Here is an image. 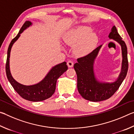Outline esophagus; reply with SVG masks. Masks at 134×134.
<instances>
[{"mask_svg": "<svg viewBox=\"0 0 134 134\" xmlns=\"http://www.w3.org/2000/svg\"><path fill=\"white\" fill-rule=\"evenodd\" d=\"M67 65H68V67H69V68L72 67H73V65H74V64H73V62H72V61H71V60L69 61V62H67Z\"/></svg>", "mask_w": 134, "mask_h": 134, "instance_id": "1", "label": "esophagus"}]
</instances>
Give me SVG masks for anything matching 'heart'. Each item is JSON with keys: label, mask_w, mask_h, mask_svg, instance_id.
I'll use <instances>...</instances> for the list:
<instances>
[{"label": "heart", "mask_w": 134, "mask_h": 134, "mask_svg": "<svg viewBox=\"0 0 134 134\" xmlns=\"http://www.w3.org/2000/svg\"><path fill=\"white\" fill-rule=\"evenodd\" d=\"M92 29L81 26L73 29L65 38V42L70 46L74 47V51L77 55L84 56L90 53L98 42L96 33L90 32Z\"/></svg>", "instance_id": "b5f03b06"}]
</instances>
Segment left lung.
I'll return each mask as SVG.
<instances>
[{"label": "left lung", "mask_w": 134, "mask_h": 134, "mask_svg": "<svg viewBox=\"0 0 134 134\" xmlns=\"http://www.w3.org/2000/svg\"><path fill=\"white\" fill-rule=\"evenodd\" d=\"M108 37L121 45L122 55L121 71L117 80L112 83L100 82L97 80L94 72V62L100 49V45L91 53L83 57L77 58V63L74 69L77 76V89L79 93L84 99L92 102H100L108 99L112 96L125 78L128 69L127 47L125 43L113 26Z\"/></svg>", "instance_id": "left-lung-1"}]
</instances>
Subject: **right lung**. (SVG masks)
<instances>
[{
    "label": "right lung",
    "mask_w": 134,
    "mask_h": 134,
    "mask_svg": "<svg viewBox=\"0 0 134 134\" xmlns=\"http://www.w3.org/2000/svg\"><path fill=\"white\" fill-rule=\"evenodd\" d=\"M32 25V22L26 21L20 29L18 35L13 38L9 45L7 60L6 63V72L7 78L13 89L22 98L31 102H40L50 97L55 90L57 79L68 69L66 62H63L55 65L50 70L46 76L40 82L34 85L26 86L18 83L13 78L10 73L9 58L11 48L13 44L16 41L24 30Z\"/></svg>",
    "instance_id": "obj_1"
}]
</instances>
